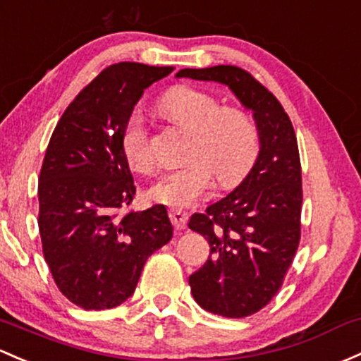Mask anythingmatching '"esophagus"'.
Segmentation results:
<instances>
[{
	"mask_svg": "<svg viewBox=\"0 0 361 361\" xmlns=\"http://www.w3.org/2000/svg\"><path fill=\"white\" fill-rule=\"evenodd\" d=\"M169 216H171V221H173L174 228H176V230L187 228V221H188V214H187V212L173 209V211L169 212Z\"/></svg>",
	"mask_w": 361,
	"mask_h": 361,
	"instance_id": "obj_1",
	"label": "esophagus"
}]
</instances>
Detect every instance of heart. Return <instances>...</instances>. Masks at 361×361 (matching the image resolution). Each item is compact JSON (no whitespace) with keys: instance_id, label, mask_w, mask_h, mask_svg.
I'll list each match as a JSON object with an SVG mask.
<instances>
[{"instance_id":"1","label":"heart","mask_w":361,"mask_h":361,"mask_svg":"<svg viewBox=\"0 0 361 361\" xmlns=\"http://www.w3.org/2000/svg\"><path fill=\"white\" fill-rule=\"evenodd\" d=\"M159 109L173 123L192 133L187 166L164 174L147 192L149 200L173 209L195 206L209 192L212 176L223 188L240 183L259 154V131L247 112L219 107L218 100L190 86H174ZM121 149L136 173L150 174L154 157L145 119L131 112L121 131Z\"/></svg>"}]
</instances>
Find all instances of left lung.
Instances as JSON below:
<instances>
[{
    "label": "left lung",
    "mask_w": 361,
    "mask_h": 361,
    "mask_svg": "<svg viewBox=\"0 0 361 361\" xmlns=\"http://www.w3.org/2000/svg\"><path fill=\"white\" fill-rule=\"evenodd\" d=\"M176 78L228 86L252 111L259 131V154L244 181L188 223L211 249L209 259L188 279L197 305L226 318L249 317L282 287L301 238V161L294 128L275 94L240 67L181 69Z\"/></svg>",
    "instance_id": "obj_1"
}]
</instances>
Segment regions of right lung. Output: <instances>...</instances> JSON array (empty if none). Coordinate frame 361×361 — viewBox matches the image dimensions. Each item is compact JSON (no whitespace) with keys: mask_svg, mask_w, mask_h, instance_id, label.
<instances>
[{"mask_svg":"<svg viewBox=\"0 0 361 361\" xmlns=\"http://www.w3.org/2000/svg\"><path fill=\"white\" fill-rule=\"evenodd\" d=\"M171 72L109 66L66 109L48 143L37 185L41 244L56 287L82 310L126 301L149 256L173 237L161 204L123 212L136 187L121 149L124 121L143 90Z\"/></svg>","mask_w":361,"mask_h":361,"instance_id":"add662e5","label":"right lung"}]
</instances>
